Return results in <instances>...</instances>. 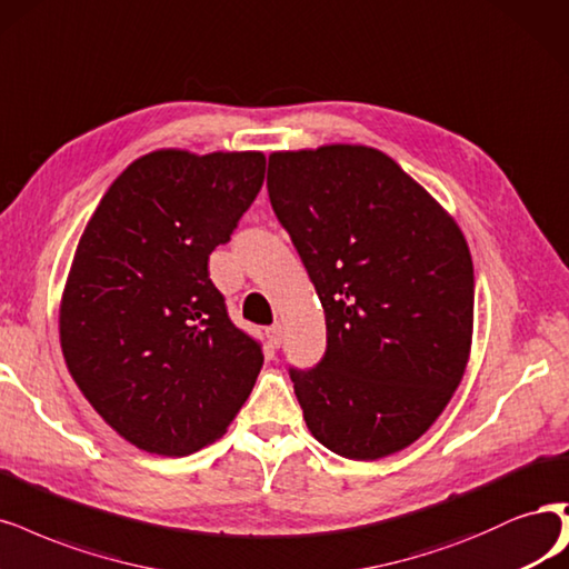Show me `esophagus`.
Returning a JSON list of instances; mask_svg holds the SVG:
<instances>
[{"label":"esophagus","instance_id":"34e87169","mask_svg":"<svg viewBox=\"0 0 569 569\" xmlns=\"http://www.w3.org/2000/svg\"><path fill=\"white\" fill-rule=\"evenodd\" d=\"M266 337H268V343H270L272 348H280V343H282V325H280V322L270 325V327L266 329Z\"/></svg>","mask_w":569,"mask_h":569}]
</instances>
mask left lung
<instances>
[{"label":"left lung","instance_id":"1","mask_svg":"<svg viewBox=\"0 0 569 569\" xmlns=\"http://www.w3.org/2000/svg\"><path fill=\"white\" fill-rule=\"evenodd\" d=\"M268 194L325 308L322 360L289 369L308 430L346 459L400 452L442 415L471 352L463 232L367 146L272 152Z\"/></svg>","mask_w":569,"mask_h":569}]
</instances>
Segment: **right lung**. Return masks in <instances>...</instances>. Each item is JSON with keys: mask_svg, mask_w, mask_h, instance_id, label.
<instances>
[{"mask_svg": "<svg viewBox=\"0 0 569 569\" xmlns=\"http://www.w3.org/2000/svg\"><path fill=\"white\" fill-rule=\"evenodd\" d=\"M263 176V152H148L77 244L58 320L66 365L103 421L150 455L221 438L257 383L261 343L230 322L209 253Z\"/></svg>", "mask_w": 569, "mask_h": 569, "instance_id": "add662e5", "label": "right lung"}]
</instances>
